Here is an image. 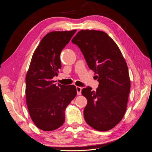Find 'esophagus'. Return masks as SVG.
Masks as SVG:
<instances>
[{
  "label": "esophagus",
  "instance_id": "obj_1",
  "mask_svg": "<svg viewBox=\"0 0 152 152\" xmlns=\"http://www.w3.org/2000/svg\"><path fill=\"white\" fill-rule=\"evenodd\" d=\"M77 89V94L78 95H80L81 94V91H82V87H79V86H77L76 87Z\"/></svg>",
  "mask_w": 152,
  "mask_h": 152
}]
</instances>
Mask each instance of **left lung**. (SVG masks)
<instances>
[{
    "label": "left lung",
    "mask_w": 152,
    "mask_h": 152,
    "mask_svg": "<svg viewBox=\"0 0 152 152\" xmlns=\"http://www.w3.org/2000/svg\"><path fill=\"white\" fill-rule=\"evenodd\" d=\"M84 54L87 65L94 71L98 88H83L87 98L85 121L99 131L112 129L120 122L127 109L131 82L126 61L113 40L105 32L82 30L72 40Z\"/></svg>",
    "instance_id": "8db88e82"
}]
</instances>
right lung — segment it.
<instances>
[{
    "label": "right lung",
    "instance_id": "obj_1",
    "mask_svg": "<svg viewBox=\"0 0 152 152\" xmlns=\"http://www.w3.org/2000/svg\"><path fill=\"white\" fill-rule=\"evenodd\" d=\"M76 31H54L45 35L35 50L26 73L28 112L35 125L44 131L63 125L65 109L77 95L75 86L56 85L53 80L61 68V50Z\"/></svg>",
    "mask_w": 152,
    "mask_h": 152
}]
</instances>
